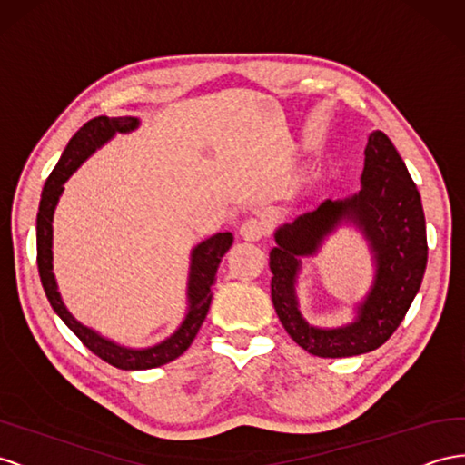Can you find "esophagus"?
Listing matches in <instances>:
<instances>
[{"instance_id":"1","label":"esophagus","mask_w":465,"mask_h":465,"mask_svg":"<svg viewBox=\"0 0 465 465\" xmlns=\"http://www.w3.org/2000/svg\"><path fill=\"white\" fill-rule=\"evenodd\" d=\"M266 232H268L266 223H263L262 219H254V217L246 219V221L241 224V231H238V234H241L242 241H248V242L260 241L262 236H266Z\"/></svg>"}]
</instances>
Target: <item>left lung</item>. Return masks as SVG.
I'll return each instance as SVG.
<instances>
[{
    "label": "left lung",
    "mask_w": 465,
    "mask_h": 465,
    "mask_svg": "<svg viewBox=\"0 0 465 465\" xmlns=\"http://www.w3.org/2000/svg\"><path fill=\"white\" fill-rule=\"evenodd\" d=\"M361 190L346 199H326L315 211L278 227L270 252L272 301L293 341L319 358H348L371 352L391 336L419 293L429 258L420 193L403 158L381 131L366 146ZM341 226L358 228L369 242L376 273L352 323L309 325L298 311L296 278L303 257Z\"/></svg>",
    "instance_id": "obj_1"
}]
</instances>
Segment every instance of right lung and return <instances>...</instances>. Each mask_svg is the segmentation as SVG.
Segmentation results:
<instances>
[{"mask_svg": "<svg viewBox=\"0 0 465 465\" xmlns=\"http://www.w3.org/2000/svg\"><path fill=\"white\" fill-rule=\"evenodd\" d=\"M141 119L136 117H95L87 121L84 127L72 136L68 146L62 153L56 168L48 175L43 187L39 213H36V263H39L41 283L45 293L53 305L56 315L64 321L68 329L76 334L85 348H90L95 356L105 360L119 370H150L164 366V363L182 356L195 334L202 329L211 305V287L215 283V273L223 256L232 244L231 232H217L205 238L192 250L190 278H187V312L182 324L164 341L146 346L131 348L117 344L115 341L102 336L90 326L82 324L72 315L62 301L58 283L53 272V219L58 199L64 192V183L95 150L107 144L117 133L127 134L139 129Z\"/></svg>", "mask_w": 465, "mask_h": 465, "instance_id": "obj_1", "label": "right lung"}]
</instances>
